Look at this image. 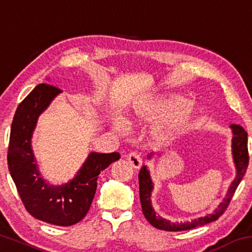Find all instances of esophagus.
<instances>
[{
  "instance_id": "1",
  "label": "esophagus",
  "mask_w": 252,
  "mask_h": 252,
  "mask_svg": "<svg viewBox=\"0 0 252 252\" xmlns=\"http://www.w3.org/2000/svg\"><path fill=\"white\" fill-rule=\"evenodd\" d=\"M127 158V161L130 162L131 165L135 169H140L142 165V157L141 155H139L138 152H131L129 156L126 157Z\"/></svg>"
}]
</instances>
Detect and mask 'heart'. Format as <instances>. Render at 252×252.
Wrapping results in <instances>:
<instances>
[{
  "mask_svg": "<svg viewBox=\"0 0 252 252\" xmlns=\"http://www.w3.org/2000/svg\"><path fill=\"white\" fill-rule=\"evenodd\" d=\"M195 110L192 104L186 103V99L180 95H173L167 99H160L153 103L136 109L130 117V122H155L167 119L160 126L153 131V138L157 142H167L185 132L194 119ZM116 129L121 126L114 123Z\"/></svg>",
  "mask_w": 252,
  "mask_h": 252,
  "instance_id": "b5f03b06",
  "label": "heart"
}]
</instances>
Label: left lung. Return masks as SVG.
<instances>
[{
	"label": "left lung",
	"instance_id": "1",
	"mask_svg": "<svg viewBox=\"0 0 252 252\" xmlns=\"http://www.w3.org/2000/svg\"><path fill=\"white\" fill-rule=\"evenodd\" d=\"M230 127L232 129V156L233 161L236 164L237 174L234 180L230 185L227 194L221 202L218 208L210 215L201 218L194 219L191 222H171V221L162 219L161 217L156 215V211L153 210L151 204V192L153 190V183L150 178V172L148 171L146 165H143L139 172V186H140V201H141L142 212L146 219L150 222L151 225L157 229L165 230V231H185V230H190L200 225L210 223L212 221H216L221 216L223 215L224 211L227 210L230 201L236 192L239 183L244 178L249 164V153H248V134L244 130V127L238 125H231ZM150 158V157H149Z\"/></svg>",
	"mask_w": 252,
	"mask_h": 252
}]
</instances>
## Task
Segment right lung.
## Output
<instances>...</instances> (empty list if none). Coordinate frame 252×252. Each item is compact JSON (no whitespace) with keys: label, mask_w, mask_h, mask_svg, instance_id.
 <instances>
[{"label":"right lung","mask_w":252,"mask_h":252,"mask_svg":"<svg viewBox=\"0 0 252 252\" xmlns=\"http://www.w3.org/2000/svg\"><path fill=\"white\" fill-rule=\"evenodd\" d=\"M62 91L41 83L21 102L11 126L7 165L27 211L44 222L69 227L82 220L94 198L97 177L114 161L118 152H91L74 179L63 186H49L40 177L31 139L37 118Z\"/></svg>","instance_id":"right-lung-1"}]
</instances>
